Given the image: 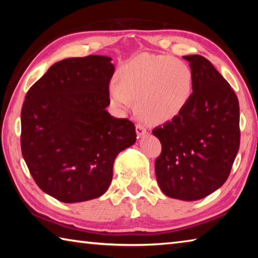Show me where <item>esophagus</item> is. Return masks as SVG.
<instances>
[{
  "mask_svg": "<svg viewBox=\"0 0 258 258\" xmlns=\"http://www.w3.org/2000/svg\"><path fill=\"white\" fill-rule=\"evenodd\" d=\"M135 130H137V134L139 138L145 137V135L147 134V127L145 125H142L141 123L137 124V126H135Z\"/></svg>",
  "mask_w": 258,
  "mask_h": 258,
  "instance_id": "obj_1",
  "label": "esophagus"
}]
</instances>
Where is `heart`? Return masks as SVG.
I'll return each instance as SVG.
<instances>
[{
	"instance_id": "1",
	"label": "heart",
	"mask_w": 258,
	"mask_h": 258,
	"mask_svg": "<svg viewBox=\"0 0 258 258\" xmlns=\"http://www.w3.org/2000/svg\"><path fill=\"white\" fill-rule=\"evenodd\" d=\"M109 86L112 104L128 109L137 100L140 116L149 123H165L189 102L194 77L187 64L168 55L141 53L127 61Z\"/></svg>"
}]
</instances>
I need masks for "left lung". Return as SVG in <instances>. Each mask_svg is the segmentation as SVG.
<instances>
[{
	"label": "left lung",
	"mask_w": 258,
	"mask_h": 258,
	"mask_svg": "<svg viewBox=\"0 0 258 258\" xmlns=\"http://www.w3.org/2000/svg\"><path fill=\"white\" fill-rule=\"evenodd\" d=\"M189 61L194 86L185 108L152 134L161 143L155 163L157 182L171 198L198 200L224 184L240 146L239 101L212 62Z\"/></svg>",
	"instance_id": "1"
}]
</instances>
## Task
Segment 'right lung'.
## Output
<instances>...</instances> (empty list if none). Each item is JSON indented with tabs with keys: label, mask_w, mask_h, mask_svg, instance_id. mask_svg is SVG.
<instances>
[{
	"label": "right lung",
	"mask_w": 258,
	"mask_h": 258,
	"mask_svg": "<svg viewBox=\"0 0 258 258\" xmlns=\"http://www.w3.org/2000/svg\"><path fill=\"white\" fill-rule=\"evenodd\" d=\"M113 72L109 56L68 58L26 94L21 152L36 184L59 202L102 196L117 155L137 141L132 121L106 110Z\"/></svg>",
	"instance_id": "1"
}]
</instances>
